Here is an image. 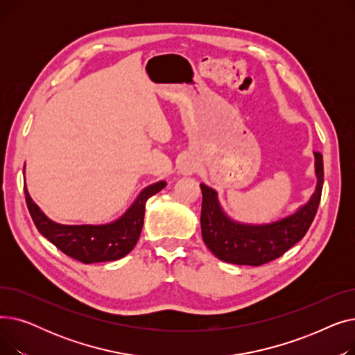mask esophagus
Segmentation results:
<instances>
[{"label": "esophagus", "instance_id": "34e87169", "mask_svg": "<svg viewBox=\"0 0 355 355\" xmlns=\"http://www.w3.org/2000/svg\"><path fill=\"white\" fill-rule=\"evenodd\" d=\"M196 170H197V166H196V164L191 162V161H184V162L180 165V173H181V174H185V175L193 174Z\"/></svg>", "mask_w": 355, "mask_h": 355}]
</instances>
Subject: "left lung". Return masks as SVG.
<instances>
[{
    "label": "left lung",
    "mask_w": 355,
    "mask_h": 355,
    "mask_svg": "<svg viewBox=\"0 0 355 355\" xmlns=\"http://www.w3.org/2000/svg\"><path fill=\"white\" fill-rule=\"evenodd\" d=\"M315 173L318 184L305 206L286 218L263 226L239 225L230 220L218 206L217 193L200 184L204 243L220 260L234 265L260 266L281 257L306 234L320 207L324 184V161L320 153H315Z\"/></svg>",
    "instance_id": "8db88e82"
}]
</instances>
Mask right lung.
<instances>
[{
  "mask_svg": "<svg viewBox=\"0 0 355 355\" xmlns=\"http://www.w3.org/2000/svg\"><path fill=\"white\" fill-rule=\"evenodd\" d=\"M164 187L165 181L149 185L141 191L135 202L119 220L102 226L58 225L37 207V204L28 196L26 185L24 194L37 230L71 259H76L82 263H98L118 260L134 249L144 226L146 200Z\"/></svg>",
  "mask_w": 355,
  "mask_h": 355,
  "instance_id": "right-lung-1",
  "label": "right lung"
}]
</instances>
